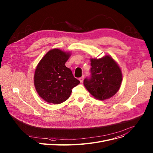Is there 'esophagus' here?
<instances>
[{
    "instance_id": "34e87169",
    "label": "esophagus",
    "mask_w": 153,
    "mask_h": 153,
    "mask_svg": "<svg viewBox=\"0 0 153 153\" xmlns=\"http://www.w3.org/2000/svg\"><path fill=\"white\" fill-rule=\"evenodd\" d=\"M84 76H82V77H80V78L79 79V80H80V82L81 83H82V82H83V80H84Z\"/></svg>"
}]
</instances>
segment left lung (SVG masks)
Masks as SVG:
<instances>
[{
    "label": "left lung",
    "mask_w": 153,
    "mask_h": 153,
    "mask_svg": "<svg viewBox=\"0 0 153 153\" xmlns=\"http://www.w3.org/2000/svg\"><path fill=\"white\" fill-rule=\"evenodd\" d=\"M91 77L85 79L84 85L89 93L100 100L113 97L120 88L123 74L120 66L110 55L90 58Z\"/></svg>",
    "instance_id": "1"
}]
</instances>
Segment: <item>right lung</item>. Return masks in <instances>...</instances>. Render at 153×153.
<instances>
[{
    "instance_id": "obj_1",
    "label": "right lung",
    "mask_w": 153,
    "mask_h": 153,
    "mask_svg": "<svg viewBox=\"0 0 153 153\" xmlns=\"http://www.w3.org/2000/svg\"><path fill=\"white\" fill-rule=\"evenodd\" d=\"M71 53L53 48L40 59L34 73V86L38 95L48 103L60 104L67 100L72 88L80 81L65 66Z\"/></svg>"
}]
</instances>
